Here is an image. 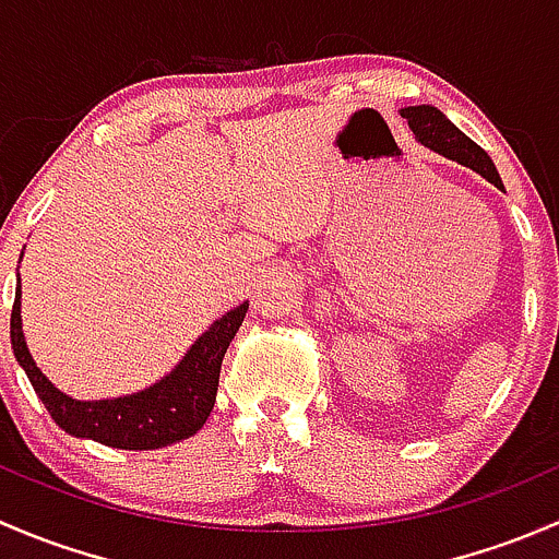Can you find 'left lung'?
Masks as SVG:
<instances>
[{
	"label": "left lung",
	"mask_w": 559,
	"mask_h": 559,
	"mask_svg": "<svg viewBox=\"0 0 559 559\" xmlns=\"http://www.w3.org/2000/svg\"><path fill=\"white\" fill-rule=\"evenodd\" d=\"M400 116L408 118L411 132L416 134L425 148L436 151V154L447 156V159L456 162L462 167H471L473 173H478L481 178H487L489 183L503 189V180H500L498 170H495L492 159L487 156V151L481 145L473 143L465 132L454 127L447 116H443L438 107L432 105H411L400 110ZM506 191V189H503Z\"/></svg>",
	"instance_id": "8db88e82"
}]
</instances>
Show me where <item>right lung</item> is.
I'll list each match as a JSON object with an SVG mask.
<instances>
[{
    "mask_svg": "<svg viewBox=\"0 0 559 559\" xmlns=\"http://www.w3.org/2000/svg\"><path fill=\"white\" fill-rule=\"evenodd\" d=\"M24 259V251H21ZM248 311V300L213 321L183 354L178 365L156 384L140 392L110 400H75L56 389L53 381L37 368L26 346L21 326V278L15 281V302L10 313V343L26 379L35 386L37 397L53 416L56 425L75 438L105 443L112 449H148L170 447V443L191 438L211 416L216 403L222 359L240 330Z\"/></svg>",
    "mask_w": 559,
    "mask_h": 559,
    "instance_id": "obj_1",
    "label": "right lung"
}]
</instances>
